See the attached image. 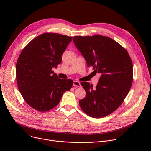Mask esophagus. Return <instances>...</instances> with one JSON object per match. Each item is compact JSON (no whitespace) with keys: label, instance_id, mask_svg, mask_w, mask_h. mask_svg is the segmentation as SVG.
Listing matches in <instances>:
<instances>
[{"label":"esophagus","instance_id":"esophagus-1","mask_svg":"<svg viewBox=\"0 0 151 151\" xmlns=\"http://www.w3.org/2000/svg\"><path fill=\"white\" fill-rule=\"evenodd\" d=\"M73 85L74 87H76V88H81V83L79 81H73Z\"/></svg>","mask_w":151,"mask_h":151}]
</instances>
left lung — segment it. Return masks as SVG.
<instances>
[{"label":"left lung","instance_id":"1","mask_svg":"<svg viewBox=\"0 0 151 151\" xmlns=\"http://www.w3.org/2000/svg\"><path fill=\"white\" fill-rule=\"evenodd\" d=\"M73 42L84 58L101 76L95 88L89 83H81L86 97L79 101L83 111L94 118L104 117L122 104L133 81V64L128 52L108 37L75 36Z\"/></svg>","mask_w":151,"mask_h":151}]
</instances>
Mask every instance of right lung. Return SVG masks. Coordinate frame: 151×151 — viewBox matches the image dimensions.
Returning a JSON list of instances; mask_svg holds the SVG:
<instances>
[{
    "mask_svg": "<svg viewBox=\"0 0 151 151\" xmlns=\"http://www.w3.org/2000/svg\"><path fill=\"white\" fill-rule=\"evenodd\" d=\"M71 40L65 35L45 33L33 39L19 55L16 66L18 89L27 104L38 111L56 106L73 86V80L60 79L52 70L61 63Z\"/></svg>",
    "mask_w": 151,
    "mask_h": 151,
    "instance_id": "add662e5",
    "label": "right lung"
}]
</instances>
